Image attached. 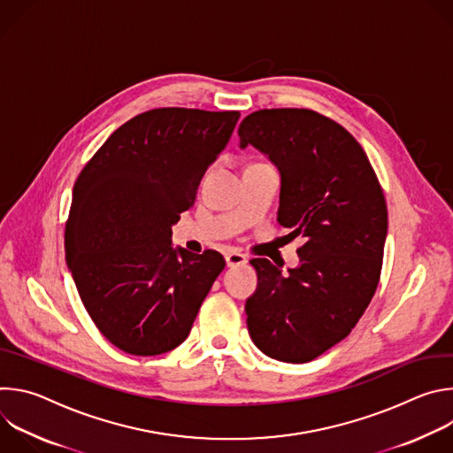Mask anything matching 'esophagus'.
Returning a JSON list of instances; mask_svg holds the SVG:
<instances>
[{
  "mask_svg": "<svg viewBox=\"0 0 453 453\" xmlns=\"http://www.w3.org/2000/svg\"><path fill=\"white\" fill-rule=\"evenodd\" d=\"M226 264H227V267H238V265L247 264V257L240 250L233 249V250L226 252Z\"/></svg>",
  "mask_w": 453,
  "mask_h": 453,
  "instance_id": "obj_1",
  "label": "esophagus"
}]
</instances>
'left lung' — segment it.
<instances>
[{"mask_svg": "<svg viewBox=\"0 0 453 453\" xmlns=\"http://www.w3.org/2000/svg\"><path fill=\"white\" fill-rule=\"evenodd\" d=\"M281 173L278 222L303 236L301 265L283 274L254 257L257 288L247 328L267 357L304 364L346 339L369 306L381 273L387 204L360 143L311 109H260L238 127Z\"/></svg>", "mask_w": 453, "mask_h": 453, "instance_id": "obj_1", "label": "left lung"}]
</instances>
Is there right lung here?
<instances>
[{
    "label": "right lung",
    "mask_w": 453,
    "mask_h": 453,
    "mask_svg": "<svg viewBox=\"0 0 453 453\" xmlns=\"http://www.w3.org/2000/svg\"><path fill=\"white\" fill-rule=\"evenodd\" d=\"M238 118L145 111L116 128L75 180L64 231L68 267L95 326L128 355L177 348L226 267L220 252L173 250L170 238Z\"/></svg>",
    "instance_id": "obj_1"
}]
</instances>
